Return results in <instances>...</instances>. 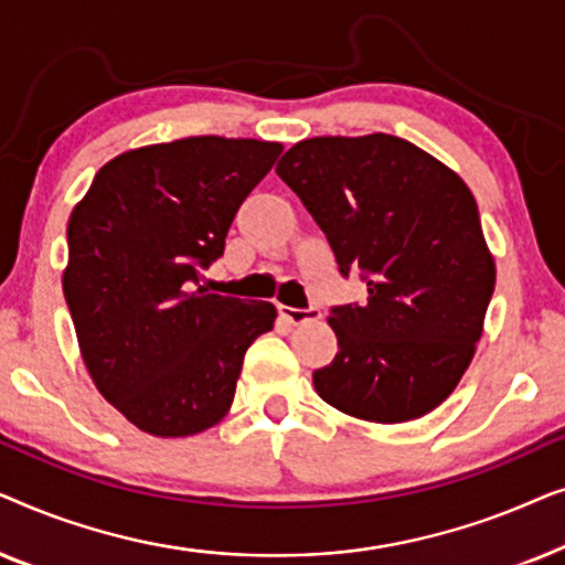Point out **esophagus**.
Here are the masks:
<instances>
[{"instance_id": "34e87169", "label": "esophagus", "mask_w": 565, "mask_h": 565, "mask_svg": "<svg viewBox=\"0 0 565 565\" xmlns=\"http://www.w3.org/2000/svg\"><path fill=\"white\" fill-rule=\"evenodd\" d=\"M280 316L292 327H298V323H306V321H316L321 319V311L316 306H308V308H290V306H280Z\"/></svg>"}]
</instances>
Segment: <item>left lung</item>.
Returning <instances> with one entry per match:
<instances>
[{
  "instance_id": "1",
  "label": "left lung",
  "mask_w": 565,
  "mask_h": 565,
  "mask_svg": "<svg viewBox=\"0 0 565 565\" xmlns=\"http://www.w3.org/2000/svg\"><path fill=\"white\" fill-rule=\"evenodd\" d=\"M277 174L327 234L365 303L331 306L339 352L316 393L358 419H419L473 360L497 267L466 182L404 138H308Z\"/></svg>"
}]
</instances>
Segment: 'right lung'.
<instances>
[{"label": "right lung", "instance_id": "add662e5", "mask_svg": "<svg viewBox=\"0 0 565 565\" xmlns=\"http://www.w3.org/2000/svg\"><path fill=\"white\" fill-rule=\"evenodd\" d=\"M280 143L195 136L99 169L66 228L64 298L97 391L138 429L198 435L226 416L275 306L200 288Z\"/></svg>", "mask_w": 565, "mask_h": 565}]
</instances>
